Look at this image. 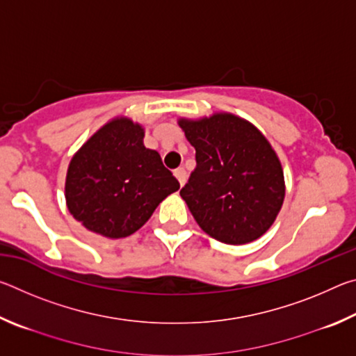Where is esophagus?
<instances>
[{"mask_svg": "<svg viewBox=\"0 0 356 356\" xmlns=\"http://www.w3.org/2000/svg\"><path fill=\"white\" fill-rule=\"evenodd\" d=\"M174 176L177 177L180 185H184L186 182V171H185V168H177V170H174Z\"/></svg>", "mask_w": 356, "mask_h": 356, "instance_id": "esophagus-1", "label": "esophagus"}]
</instances>
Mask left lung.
Here are the masks:
<instances>
[{
    "label": "left lung",
    "instance_id": "8db88e82",
    "mask_svg": "<svg viewBox=\"0 0 356 356\" xmlns=\"http://www.w3.org/2000/svg\"><path fill=\"white\" fill-rule=\"evenodd\" d=\"M196 149V168L180 196L197 225L227 245L259 238L273 225L284 201V174L275 150L254 125L220 113L180 119Z\"/></svg>",
    "mask_w": 356,
    "mask_h": 356
}]
</instances>
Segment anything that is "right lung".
<instances>
[{
  "label": "right lung",
  "instance_id": "right-lung-1",
  "mask_svg": "<svg viewBox=\"0 0 356 356\" xmlns=\"http://www.w3.org/2000/svg\"><path fill=\"white\" fill-rule=\"evenodd\" d=\"M144 130L130 119H113L72 159L65 201L76 221L100 236L136 232L168 195L179 190L156 150L144 147Z\"/></svg>",
  "mask_w": 356,
  "mask_h": 356
}]
</instances>
